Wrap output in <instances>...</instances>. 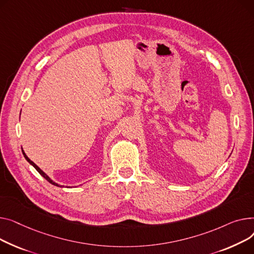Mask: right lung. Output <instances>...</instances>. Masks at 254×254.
I'll list each match as a JSON object with an SVG mask.
<instances>
[{"instance_id":"obj_1","label":"right lung","mask_w":254,"mask_h":254,"mask_svg":"<svg viewBox=\"0 0 254 254\" xmlns=\"http://www.w3.org/2000/svg\"><path fill=\"white\" fill-rule=\"evenodd\" d=\"M22 153H23V156H24V158H25V159L27 160V162H28L29 164H32V165H33V166H34V167L36 168V170H37V171H38V172H39V173H40V174H41V175H42V176H43V177L45 178V180H46L47 182H49L50 184L54 185V186H57V187H59V186H58V185H57L56 183H54L53 181H51V180H50V178H49V176H48V175H47L46 173H45V172H43V171H42V170H41V169H40V168H39V167H38V166L36 165V164H35V163H34L33 161H31V159H28V157H27V156L25 155V153H24L23 151H22Z\"/></svg>"}]
</instances>
